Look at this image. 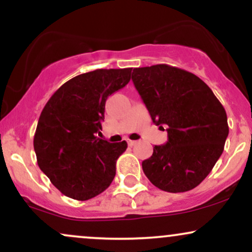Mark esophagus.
I'll return each mask as SVG.
<instances>
[{
  "label": "esophagus",
  "instance_id": "1",
  "mask_svg": "<svg viewBox=\"0 0 252 252\" xmlns=\"http://www.w3.org/2000/svg\"><path fill=\"white\" fill-rule=\"evenodd\" d=\"M128 144L130 147H132V146H135L136 144V141H131V140H128Z\"/></svg>",
  "mask_w": 252,
  "mask_h": 252
}]
</instances>
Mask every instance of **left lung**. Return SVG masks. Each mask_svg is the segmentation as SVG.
Listing matches in <instances>:
<instances>
[{
	"instance_id": "8db88e82",
	"label": "left lung",
	"mask_w": 252,
	"mask_h": 252,
	"mask_svg": "<svg viewBox=\"0 0 252 252\" xmlns=\"http://www.w3.org/2000/svg\"><path fill=\"white\" fill-rule=\"evenodd\" d=\"M131 79L153 122L166 126L168 134V141L155 146L142 162L144 174L166 192L193 189L224 150L228 135L224 106L200 78L164 63L134 68Z\"/></svg>"
}]
</instances>
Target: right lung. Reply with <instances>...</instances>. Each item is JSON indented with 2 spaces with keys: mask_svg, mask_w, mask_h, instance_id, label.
I'll return each instance as SVG.
<instances>
[{
  "mask_svg": "<svg viewBox=\"0 0 252 252\" xmlns=\"http://www.w3.org/2000/svg\"><path fill=\"white\" fill-rule=\"evenodd\" d=\"M131 68L96 70L63 84L43 108L34 135L40 169L63 194L89 200L104 192L128 144L100 137L105 102L130 80Z\"/></svg>",
  "mask_w": 252,
  "mask_h": 252,
  "instance_id": "add662e5",
  "label": "right lung"
}]
</instances>
